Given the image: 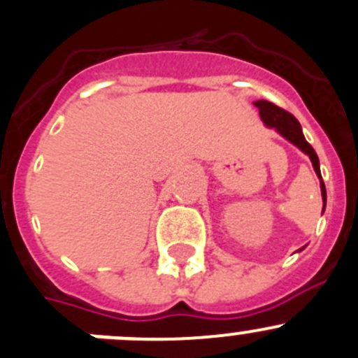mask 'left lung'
I'll list each match as a JSON object with an SVG mask.
<instances>
[{"label":"left lung","mask_w":358,"mask_h":358,"mask_svg":"<svg viewBox=\"0 0 358 358\" xmlns=\"http://www.w3.org/2000/svg\"><path fill=\"white\" fill-rule=\"evenodd\" d=\"M255 106L259 108L260 119H262V122L266 124L267 127H275V129L278 131L283 138H285V140H289L290 143L296 145L299 150H303L304 154L310 155L311 164H313V168H315V173H317V176L320 178L322 199H324V210H325V203H327V192H325V185H324V182H322L320 162H318L317 152L313 150V147H311V145L306 141V138H304L299 120H297L292 113L285 112L283 108H280V106L266 101V99L255 101Z\"/></svg>","instance_id":"obj_1"}]
</instances>
